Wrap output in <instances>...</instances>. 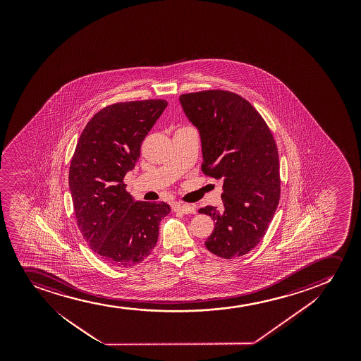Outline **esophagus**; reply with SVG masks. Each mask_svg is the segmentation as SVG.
<instances>
[{
	"label": "esophagus",
	"instance_id": "obj_1",
	"mask_svg": "<svg viewBox=\"0 0 361 361\" xmlns=\"http://www.w3.org/2000/svg\"><path fill=\"white\" fill-rule=\"evenodd\" d=\"M173 209L176 212H180L183 214H190V213H195L196 212L194 206L187 204V203H174Z\"/></svg>",
	"mask_w": 361,
	"mask_h": 361
}]
</instances>
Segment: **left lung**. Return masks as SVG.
I'll list each match as a JSON object with an SVG mask.
<instances>
[{
  "label": "left lung",
  "instance_id": "obj_1",
  "mask_svg": "<svg viewBox=\"0 0 361 361\" xmlns=\"http://www.w3.org/2000/svg\"><path fill=\"white\" fill-rule=\"evenodd\" d=\"M183 111L199 129L201 170L223 180V208H201L216 221L206 248L224 259L242 257L265 236L281 197L274 136L247 99L226 90L183 94Z\"/></svg>",
  "mask_w": 361,
  "mask_h": 361
}]
</instances>
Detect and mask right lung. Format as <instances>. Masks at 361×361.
<instances>
[{"label": "right lung", "instance_id": "add662e5", "mask_svg": "<svg viewBox=\"0 0 361 361\" xmlns=\"http://www.w3.org/2000/svg\"><path fill=\"white\" fill-rule=\"evenodd\" d=\"M167 107L165 99L118 102L102 108L79 137L68 174L75 219L92 252L114 267L143 262L158 242L165 202L133 201L124 177Z\"/></svg>", "mask_w": 361, "mask_h": 361}]
</instances>
